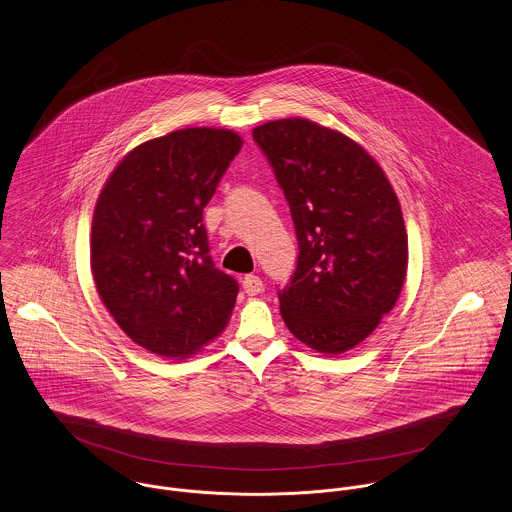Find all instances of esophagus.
Instances as JSON below:
<instances>
[{
	"label": "esophagus",
	"mask_w": 512,
	"mask_h": 512,
	"mask_svg": "<svg viewBox=\"0 0 512 512\" xmlns=\"http://www.w3.org/2000/svg\"><path fill=\"white\" fill-rule=\"evenodd\" d=\"M242 288H244V292L248 293V295H258V293L262 292L264 284H262V280L258 276L250 274V276H246L242 280Z\"/></svg>",
	"instance_id": "esophagus-1"
}]
</instances>
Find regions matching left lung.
Returning <instances> with one entry per match:
<instances>
[{
  "mask_svg": "<svg viewBox=\"0 0 512 512\" xmlns=\"http://www.w3.org/2000/svg\"><path fill=\"white\" fill-rule=\"evenodd\" d=\"M290 205L299 244L282 317L307 347L339 355L378 327L402 292L408 236L380 165L351 138L303 118L254 128Z\"/></svg>",
  "mask_w": 512,
  "mask_h": 512,
  "instance_id": "8db88e82",
  "label": "left lung"
}]
</instances>
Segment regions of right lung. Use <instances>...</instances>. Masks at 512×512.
Here are the masks:
<instances>
[{
    "label": "right lung",
    "mask_w": 512,
    "mask_h": 512,
    "mask_svg": "<svg viewBox=\"0 0 512 512\" xmlns=\"http://www.w3.org/2000/svg\"><path fill=\"white\" fill-rule=\"evenodd\" d=\"M242 147L187 128L132 149L96 201L90 266L100 299L140 347L185 359L226 327L238 282L215 268L203 209Z\"/></svg>",
    "instance_id": "right-lung-1"
}]
</instances>
